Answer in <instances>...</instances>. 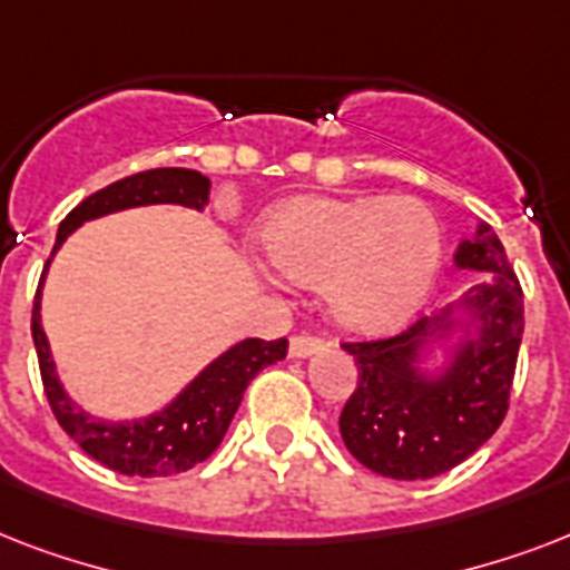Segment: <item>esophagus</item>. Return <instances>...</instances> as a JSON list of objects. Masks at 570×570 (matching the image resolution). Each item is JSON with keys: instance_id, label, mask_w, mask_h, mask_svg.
<instances>
[{"instance_id": "34e87169", "label": "esophagus", "mask_w": 570, "mask_h": 570, "mask_svg": "<svg viewBox=\"0 0 570 570\" xmlns=\"http://www.w3.org/2000/svg\"><path fill=\"white\" fill-rule=\"evenodd\" d=\"M325 352V343L320 337H307V334H298V337L289 340V357H311Z\"/></svg>"}]
</instances>
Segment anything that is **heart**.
Masks as SVG:
<instances>
[{"label":"heart","instance_id":"b5f03b06","mask_svg":"<svg viewBox=\"0 0 570 570\" xmlns=\"http://www.w3.org/2000/svg\"><path fill=\"white\" fill-rule=\"evenodd\" d=\"M268 266L322 286L331 320L352 334L402 328L441 272V224L416 197L298 195L259 224Z\"/></svg>","mask_w":570,"mask_h":570}]
</instances>
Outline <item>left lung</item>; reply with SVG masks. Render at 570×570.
<instances>
[{
    "label": "left lung",
    "instance_id": "obj_1",
    "mask_svg": "<svg viewBox=\"0 0 570 570\" xmlns=\"http://www.w3.org/2000/svg\"><path fill=\"white\" fill-rule=\"evenodd\" d=\"M455 268L482 277L399 337L343 346L357 387L340 434L379 476H441L503 423L523 337L521 284L488 224L461 239Z\"/></svg>",
    "mask_w": 570,
    "mask_h": 570
}]
</instances>
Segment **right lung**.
<instances>
[{
	"label": "right lung",
	"instance_id": "add662e5",
	"mask_svg": "<svg viewBox=\"0 0 570 570\" xmlns=\"http://www.w3.org/2000/svg\"><path fill=\"white\" fill-rule=\"evenodd\" d=\"M209 200V177L191 168H154V171L132 174L124 180L111 183L106 189L94 191L82 204L70 209L65 222L58 224L56 245L47 259V268L40 275L35 311H31V340L38 348L40 379L47 390L52 414L70 438L82 446L102 468L124 473V476H174L186 473L195 464L206 461L218 450L227 425L242 402V393L248 381L286 357V340H239L209 364L154 414L132 416V420H102L88 414L70 393L58 375L52 361L47 331L40 322V295L47 281L49 263L65 245L67 236L79 230L85 222H97L106 215L138 209V206L174 204L186 209H204Z\"/></svg>",
	"mask_w": 570,
	"mask_h": 570
}]
</instances>
